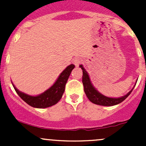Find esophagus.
<instances>
[{"mask_svg": "<svg viewBox=\"0 0 146 146\" xmlns=\"http://www.w3.org/2000/svg\"><path fill=\"white\" fill-rule=\"evenodd\" d=\"M81 63H82V59L80 58H74V60H73V64H74V65L76 66V67H78V66L81 64Z\"/></svg>", "mask_w": 146, "mask_h": 146, "instance_id": "1", "label": "esophagus"}]
</instances>
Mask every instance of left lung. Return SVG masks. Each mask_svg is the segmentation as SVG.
<instances>
[{
	"mask_svg": "<svg viewBox=\"0 0 146 146\" xmlns=\"http://www.w3.org/2000/svg\"><path fill=\"white\" fill-rule=\"evenodd\" d=\"M79 67L81 68L82 70V84L84 86V91L85 93L86 94V96L89 99V100L91 102L94 103L95 104H98V105L102 106H114L117 105V104H119V103L122 102L129 95L132 90L134 88L135 85L133 88H132L131 90L129 91L126 95H123V96L121 97V98H110V97H107L105 95L101 94L95 87L92 84L90 76L88 75V73L86 71L85 68H84L82 65H80Z\"/></svg>",
	"mask_w": 146,
	"mask_h": 146,
	"instance_id": "left-lung-1",
	"label": "left lung"
}]
</instances>
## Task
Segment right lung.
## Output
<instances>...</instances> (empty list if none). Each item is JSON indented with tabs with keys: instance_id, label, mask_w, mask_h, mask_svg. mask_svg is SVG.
Wrapping results in <instances>:
<instances>
[{
	"instance_id": "right-lung-1",
	"label": "right lung",
	"mask_w": 146,
	"mask_h": 146,
	"mask_svg": "<svg viewBox=\"0 0 146 146\" xmlns=\"http://www.w3.org/2000/svg\"><path fill=\"white\" fill-rule=\"evenodd\" d=\"M75 68L73 64L69 65L66 68L62 73L59 75L56 82L48 89L39 95L34 96L24 93L16 88L13 84L15 90L17 95L22 98L27 104L35 108H46L51 107L58 102L61 99L65 91V86L68 81L72 70Z\"/></svg>"
}]
</instances>
